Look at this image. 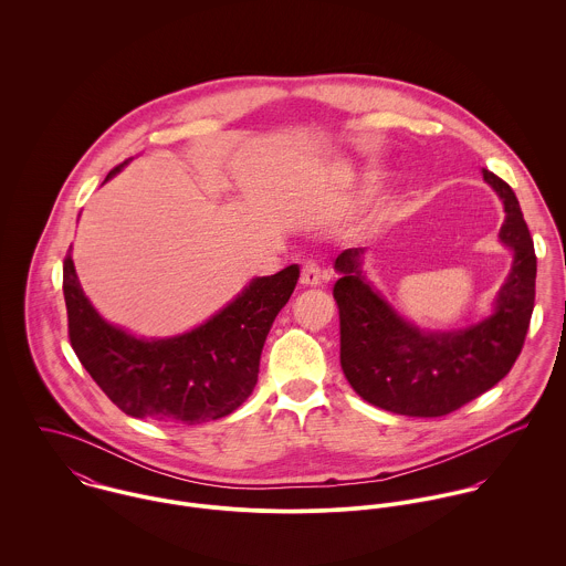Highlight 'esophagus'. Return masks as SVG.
<instances>
[{
  "label": "esophagus",
  "instance_id": "34e87169",
  "mask_svg": "<svg viewBox=\"0 0 566 566\" xmlns=\"http://www.w3.org/2000/svg\"><path fill=\"white\" fill-rule=\"evenodd\" d=\"M324 281V272L316 261H307L301 272V283L305 287H318Z\"/></svg>",
  "mask_w": 566,
  "mask_h": 566
}]
</instances>
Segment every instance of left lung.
Instances as JSON below:
<instances>
[{"instance_id": "left-lung-1", "label": "left lung", "mask_w": 566, "mask_h": 566, "mask_svg": "<svg viewBox=\"0 0 566 566\" xmlns=\"http://www.w3.org/2000/svg\"><path fill=\"white\" fill-rule=\"evenodd\" d=\"M482 174L503 202L499 240L512 250V268L484 321L447 331L420 328L366 279V248L337 254L333 296L339 310V364L364 401L436 418L478 399L514 366L534 312L536 254L510 185L488 169Z\"/></svg>"}]
</instances>
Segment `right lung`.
I'll list each match as a JSON object with an SVG mask.
<instances>
[{"mask_svg":"<svg viewBox=\"0 0 566 566\" xmlns=\"http://www.w3.org/2000/svg\"><path fill=\"white\" fill-rule=\"evenodd\" d=\"M130 161L111 169L106 180ZM298 276L296 263L256 276L196 328L171 337H137L97 314L82 292L70 248L63 265L70 339L86 373L124 413L165 424L218 420L252 395L263 342Z\"/></svg>","mask_w":566,"mask_h":566,"instance_id":"add662e5","label":"right lung"}]
</instances>
